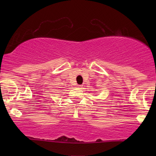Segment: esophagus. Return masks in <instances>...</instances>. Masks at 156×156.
I'll return each instance as SVG.
<instances>
[{"label":"esophagus","instance_id":"esophagus-1","mask_svg":"<svg viewBox=\"0 0 156 156\" xmlns=\"http://www.w3.org/2000/svg\"><path fill=\"white\" fill-rule=\"evenodd\" d=\"M81 87H82L81 85H77V87H78V88H80Z\"/></svg>","mask_w":156,"mask_h":156}]
</instances>
